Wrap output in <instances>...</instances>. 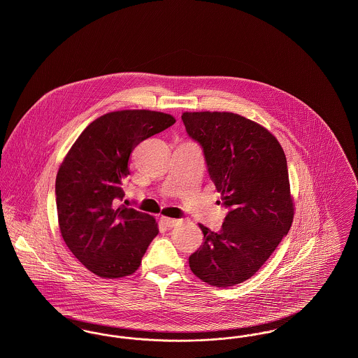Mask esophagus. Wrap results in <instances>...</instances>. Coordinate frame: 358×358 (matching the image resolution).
I'll return each mask as SVG.
<instances>
[{
  "mask_svg": "<svg viewBox=\"0 0 358 358\" xmlns=\"http://www.w3.org/2000/svg\"><path fill=\"white\" fill-rule=\"evenodd\" d=\"M159 222H161L162 225H165V227H168V228H171V227L177 225V222H178L176 219H171V217H161Z\"/></svg>",
  "mask_w": 358,
  "mask_h": 358,
  "instance_id": "1",
  "label": "esophagus"
}]
</instances>
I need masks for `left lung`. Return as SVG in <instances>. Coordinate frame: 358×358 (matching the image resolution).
<instances>
[{"label": "left lung", "mask_w": 358, "mask_h": 358, "mask_svg": "<svg viewBox=\"0 0 358 358\" xmlns=\"http://www.w3.org/2000/svg\"><path fill=\"white\" fill-rule=\"evenodd\" d=\"M182 120L231 209L220 232L199 224L204 243L189 267L210 286H235L260 270L294 220L286 155L271 131L238 114L187 111Z\"/></svg>", "instance_id": "1"}]
</instances>
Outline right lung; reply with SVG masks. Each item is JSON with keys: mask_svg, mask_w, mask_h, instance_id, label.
Masks as SVG:
<instances>
[{"mask_svg": "<svg viewBox=\"0 0 358 358\" xmlns=\"http://www.w3.org/2000/svg\"><path fill=\"white\" fill-rule=\"evenodd\" d=\"M176 122L152 110H120L91 122L66 154L56 176L60 234L69 251L104 279L136 273L158 235L153 216L117 205L130 174L129 159L143 139Z\"/></svg>", "mask_w": 358, "mask_h": 358, "instance_id": "add662e5", "label": "right lung"}]
</instances>
